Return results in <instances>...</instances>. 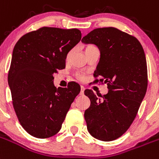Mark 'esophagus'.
Wrapping results in <instances>:
<instances>
[{
	"label": "esophagus",
	"instance_id": "1",
	"mask_svg": "<svg viewBox=\"0 0 159 159\" xmlns=\"http://www.w3.org/2000/svg\"><path fill=\"white\" fill-rule=\"evenodd\" d=\"M84 91H85V87H84V86H81V92H80V94L83 95Z\"/></svg>",
	"mask_w": 159,
	"mask_h": 159
}]
</instances>
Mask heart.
Here are the masks:
<instances>
[{
	"mask_svg": "<svg viewBox=\"0 0 159 159\" xmlns=\"http://www.w3.org/2000/svg\"><path fill=\"white\" fill-rule=\"evenodd\" d=\"M93 47H94V46H93V45H89V46H87L86 49H90V48H93ZM70 53H69L68 56H70ZM77 76H78V78H79L80 80H83L84 78H85V77H84V76L82 75V74H78Z\"/></svg>",
	"mask_w": 159,
	"mask_h": 159,
	"instance_id": "b5f03b06",
	"label": "heart"
}]
</instances>
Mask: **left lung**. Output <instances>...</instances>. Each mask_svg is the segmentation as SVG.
<instances>
[{"label": "left lung", "mask_w": 159, "mask_h": 159, "mask_svg": "<svg viewBox=\"0 0 159 159\" xmlns=\"http://www.w3.org/2000/svg\"><path fill=\"white\" fill-rule=\"evenodd\" d=\"M81 41L98 46L100 60L93 75L108 85V93L101 98L85 90L90 100L84 114L87 129L98 140H115L129 129L146 95L144 50L137 38L113 27L95 29Z\"/></svg>", "instance_id": "1"}]
</instances>
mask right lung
Listing matches in <instances>:
<instances>
[{
	"label": "right lung",
	"instance_id": "obj_1",
	"mask_svg": "<svg viewBox=\"0 0 159 159\" xmlns=\"http://www.w3.org/2000/svg\"><path fill=\"white\" fill-rule=\"evenodd\" d=\"M78 29L42 27L25 34L15 45L8 75L13 105L27 133L46 139L58 133L81 87L53 84V74L66 67L68 53L81 41Z\"/></svg>",
	"mask_w": 159,
	"mask_h": 159
}]
</instances>
